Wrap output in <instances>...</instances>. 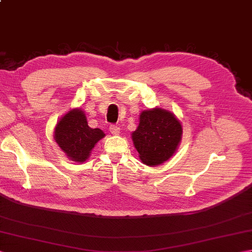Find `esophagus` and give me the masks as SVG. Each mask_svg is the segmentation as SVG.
Returning a JSON list of instances; mask_svg holds the SVG:
<instances>
[{
    "label": "esophagus",
    "mask_w": 252,
    "mask_h": 252,
    "mask_svg": "<svg viewBox=\"0 0 252 252\" xmlns=\"http://www.w3.org/2000/svg\"><path fill=\"white\" fill-rule=\"evenodd\" d=\"M109 131H110L111 134L117 135V134H119V133H120V127H119V126L111 125V126H109Z\"/></svg>",
    "instance_id": "34e87169"
}]
</instances>
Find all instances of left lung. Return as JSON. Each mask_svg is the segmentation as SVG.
I'll return each instance as SVG.
<instances>
[{"label": "left lung", "instance_id": "1", "mask_svg": "<svg viewBox=\"0 0 252 252\" xmlns=\"http://www.w3.org/2000/svg\"><path fill=\"white\" fill-rule=\"evenodd\" d=\"M181 136V122L161 108L144 110L140 125L132 133L140 158L147 165H158L168 160L178 148Z\"/></svg>", "mask_w": 252, "mask_h": 252}]
</instances>
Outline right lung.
<instances>
[{"label": "right lung", "mask_w": 252, "mask_h": 252, "mask_svg": "<svg viewBox=\"0 0 252 252\" xmlns=\"http://www.w3.org/2000/svg\"><path fill=\"white\" fill-rule=\"evenodd\" d=\"M54 133L58 146L77 162L85 161L95 144L105 136L101 130L89 126L81 109H72L63 116L57 123Z\"/></svg>", "instance_id": "1"}]
</instances>
